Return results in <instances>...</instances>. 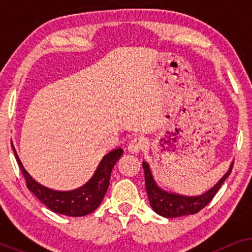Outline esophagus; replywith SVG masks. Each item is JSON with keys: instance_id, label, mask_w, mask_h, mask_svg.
Listing matches in <instances>:
<instances>
[{"instance_id": "obj_1", "label": "esophagus", "mask_w": 252, "mask_h": 252, "mask_svg": "<svg viewBox=\"0 0 252 252\" xmlns=\"http://www.w3.org/2000/svg\"><path fill=\"white\" fill-rule=\"evenodd\" d=\"M146 143H147V141L143 136H135L130 140L128 148H127V149H128L129 153L137 154L143 149L144 146H146Z\"/></svg>"}]
</instances>
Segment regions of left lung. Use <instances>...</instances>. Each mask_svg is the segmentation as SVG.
Segmentation results:
<instances>
[{
    "label": "left lung",
    "instance_id": "1",
    "mask_svg": "<svg viewBox=\"0 0 252 252\" xmlns=\"http://www.w3.org/2000/svg\"><path fill=\"white\" fill-rule=\"evenodd\" d=\"M142 166L144 170V178H146V190L151 208L161 217L175 218V217L195 215V213L201 211L203 208H205L215 197L217 191L219 190L226 179L228 178L230 172H232L233 163L230 164L227 173L217 182V185L199 196H185L163 190L160 187H158L156 181H155L149 164L147 161H143Z\"/></svg>",
    "mask_w": 252,
    "mask_h": 252
}]
</instances>
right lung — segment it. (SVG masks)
Wrapping results in <instances>:
<instances>
[{
    "label": "right lung",
    "mask_w": 252,
    "mask_h": 252,
    "mask_svg": "<svg viewBox=\"0 0 252 252\" xmlns=\"http://www.w3.org/2000/svg\"><path fill=\"white\" fill-rule=\"evenodd\" d=\"M11 146L17 163L25 178L27 188L51 211L68 217H82L89 215L98 208L109 188L112 168L124 153L122 148L110 151L99 161L91 180L74 190L60 191L44 187L34 180L24 168L22 161L13 148V144Z\"/></svg>",
    "instance_id": "add662e5"
}]
</instances>
